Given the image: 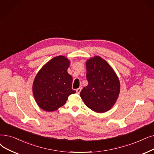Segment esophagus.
<instances>
[{
    "instance_id": "esophagus-1",
    "label": "esophagus",
    "mask_w": 154,
    "mask_h": 154,
    "mask_svg": "<svg viewBox=\"0 0 154 154\" xmlns=\"http://www.w3.org/2000/svg\"><path fill=\"white\" fill-rule=\"evenodd\" d=\"M81 90H82V88H79L77 89H76V92H77V94H79L80 92H81Z\"/></svg>"
}]
</instances>
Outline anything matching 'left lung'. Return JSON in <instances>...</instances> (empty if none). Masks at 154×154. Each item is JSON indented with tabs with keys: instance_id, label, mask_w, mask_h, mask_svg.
I'll use <instances>...</instances> for the list:
<instances>
[{
	"instance_id": "left-lung-1",
	"label": "left lung",
	"mask_w": 154,
	"mask_h": 154,
	"mask_svg": "<svg viewBox=\"0 0 154 154\" xmlns=\"http://www.w3.org/2000/svg\"><path fill=\"white\" fill-rule=\"evenodd\" d=\"M88 85L81 91L85 104L97 112L109 110L118 99L120 90L119 79L111 66L96 56L86 62Z\"/></svg>"
}]
</instances>
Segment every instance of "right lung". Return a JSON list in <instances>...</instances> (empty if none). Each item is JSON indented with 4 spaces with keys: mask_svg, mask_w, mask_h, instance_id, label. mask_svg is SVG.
Returning <instances> with one entry per match:
<instances>
[{
    "mask_svg": "<svg viewBox=\"0 0 154 154\" xmlns=\"http://www.w3.org/2000/svg\"><path fill=\"white\" fill-rule=\"evenodd\" d=\"M69 60L63 56L52 58L39 71L32 85L36 102L42 109L53 111L64 105L72 88V77L67 72Z\"/></svg>",
    "mask_w": 154,
    "mask_h": 154,
    "instance_id": "add662e5",
    "label": "right lung"
}]
</instances>
